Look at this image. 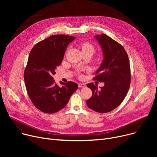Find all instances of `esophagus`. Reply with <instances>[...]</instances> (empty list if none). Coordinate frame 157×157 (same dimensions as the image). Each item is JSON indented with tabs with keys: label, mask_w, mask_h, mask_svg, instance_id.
<instances>
[{
	"label": "esophagus",
	"mask_w": 157,
	"mask_h": 157,
	"mask_svg": "<svg viewBox=\"0 0 157 157\" xmlns=\"http://www.w3.org/2000/svg\"><path fill=\"white\" fill-rule=\"evenodd\" d=\"M78 86H79V88H85V87H86V84L85 83H79Z\"/></svg>",
	"instance_id": "1"
}]
</instances>
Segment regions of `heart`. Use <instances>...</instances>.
Returning a JSON list of instances; mask_svg holds the SVG:
<instances>
[{"label":"heart","instance_id":"1","mask_svg":"<svg viewBox=\"0 0 157 157\" xmlns=\"http://www.w3.org/2000/svg\"><path fill=\"white\" fill-rule=\"evenodd\" d=\"M81 47V49H82V52L85 51V50H88V49H91V50L94 51L93 46L90 44H89V43H83V44H82Z\"/></svg>","mask_w":157,"mask_h":157}]
</instances>
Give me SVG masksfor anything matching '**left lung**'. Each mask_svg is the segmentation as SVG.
I'll use <instances>...</instances> for the list:
<instances>
[{
  "instance_id": "obj_1",
  "label": "left lung",
  "mask_w": 157,
  "mask_h": 157,
  "mask_svg": "<svg viewBox=\"0 0 157 157\" xmlns=\"http://www.w3.org/2000/svg\"><path fill=\"white\" fill-rule=\"evenodd\" d=\"M95 38L101 46L104 59L94 79L104 82V86L98 90L92 83L87 85L92 96L86 104L96 112L105 113L117 108L125 98L130 83V64L125 49L117 41L104 34Z\"/></svg>"
}]
</instances>
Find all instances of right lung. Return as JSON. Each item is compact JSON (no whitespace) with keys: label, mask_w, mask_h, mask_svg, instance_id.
<instances>
[{"label":"right lung","mask_w":157,"mask_h":157,"mask_svg":"<svg viewBox=\"0 0 157 157\" xmlns=\"http://www.w3.org/2000/svg\"><path fill=\"white\" fill-rule=\"evenodd\" d=\"M74 39L69 36H52L36 44L30 52L24 80L32 102L40 111L49 114L59 111L78 88L72 81H60L62 86H59L53 78L66 48Z\"/></svg>","instance_id":"1"}]
</instances>
